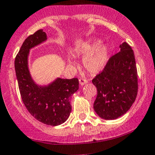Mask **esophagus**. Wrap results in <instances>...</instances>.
Returning <instances> with one entry per match:
<instances>
[{
  "mask_svg": "<svg viewBox=\"0 0 155 155\" xmlns=\"http://www.w3.org/2000/svg\"><path fill=\"white\" fill-rule=\"evenodd\" d=\"M79 84H80V85H84L88 82L86 79H79Z\"/></svg>",
  "mask_w": 155,
  "mask_h": 155,
  "instance_id": "esophagus-1",
  "label": "esophagus"
}]
</instances>
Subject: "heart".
I'll return each mask as SVG.
<instances>
[{"label":"heart","instance_id":"1","mask_svg":"<svg viewBox=\"0 0 155 155\" xmlns=\"http://www.w3.org/2000/svg\"><path fill=\"white\" fill-rule=\"evenodd\" d=\"M76 54L84 58L83 66L87 72L91 74H97L106 67L109 61L110 48L99 39H94L85 43L76 49ZM70 66H74L75 62L69 61Z\"/></svg>","mask_w":155,"mask_h":155}]
</instances>
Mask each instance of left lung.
I'll list each match as a JSON object with an SVG mask.
<instances>
[{
    "mask_svg": "<svg viewBox=\"0 0 155 155\" xmlns=\"http://www.w3.org/2000/svg\"><path fill=\"white\" fill-rule=\"evenodd\" d=\"M111 57L106 67L92 80L97 94L94 110L101 118L116 120L130 110L138 92L134 52L127 42Z\"/></svg>",
    "mask_w": 155,
    "mask_h": 155,
    "instance_id": "obj_1",
    "label": "left lung"
}]
</instances>
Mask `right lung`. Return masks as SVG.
Wrapping results in <instances>:
<instances>
[{"label": "right lung", "mask_w": 155, "mask_h": 155, "mask_svg": "<svg viewBox=\"0 0 155 155\" xmlns=\"http://www.w3.org/2000/svg\"><path fill=\"white\" fill-rule=\"evenodd\" d=\"M42 29L28 36L15 59V70L22 101L36 120L50 126L64 124L72 110L70 98L79 89L77 78H57L47 85L37 84L28 68L30 50L47 41Z\"/></svg>", "instance_id": "right-lung-1"}]
</instances>
